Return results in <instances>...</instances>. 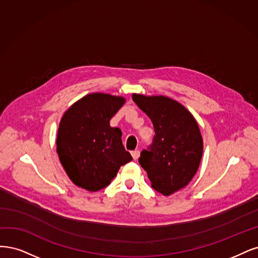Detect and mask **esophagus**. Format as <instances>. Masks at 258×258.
Masks as SVG:
<instances>
[{"label":"esophagus","instance_id":"1","mask_svg":"<svg viewBox=\"0 0 258 258\" xmlns=\"http://www.w3.org/2000/svg\"><path fill=\"white\" fill-rule=\"evenodd\" d=\"M131 154H132V156H133V159H134V160H137L138 157H139V155H140V151H139V150L132 151V152H131Z\"/></svg>","mask_w":258,"mask_h":258}]
</instances>
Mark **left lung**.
Here are the masks:
<instances>
[{
  "instance_id": "1",
  "label": "left lung",
  "mask_w": 258,
  "mask_h": 258,
  "mask_svg": "<svg viewBox=\"0 0 258 258\" xmlns=\"http://www.w3.org/2000/svg\"><path fill=\"white\" fill-rule=\"evenodd\" d=\"M133 101L153 123L152 144L141 151L139 164L157 192L168 196L193 179L203 155L198 124L184 106L166 96L133 94Z\"/></svg>"
}]
</instances>
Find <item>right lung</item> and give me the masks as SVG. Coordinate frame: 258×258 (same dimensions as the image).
<instances>
[{
    "label": "right lung",
    "mask_w": 258,
    "mask_h": 258,
    "mask_svg": "<svg viewBox=\"0 0 258 258\" xmlns=\"http://www.w3.org/2000/svg\"><path fill=\"white\" fill-rule=\"evenodd\" d=\"M125 103L120 96L89 94L71 106L60 122L56 152L73 183L90 192L110 184L122 165L133 160L122 132L110 119Z\"/></svg>",
    "instance_id": "obj_1"
}]
</instances>
